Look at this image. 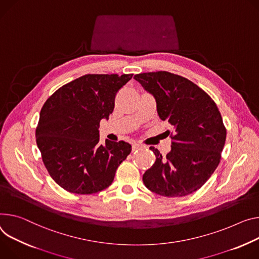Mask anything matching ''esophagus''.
Here are the masks:
<instances>
[{"mask_svg":"<svg viewBox=\"0 0 259 259\" xmlns=\"http://www.w3.org/2000/svg\"><path fill=\"white\" fill-rule=\"evenodd\" d=\"M142 147H143V146L140 145V144H138V143H133V144H132L133 151H134V150H137V149H139V148H142Z\"/></svg>","mask_w":259,"mask_h":259,"instance_id":"34e87169","label":"esophagus"}]
</instances>
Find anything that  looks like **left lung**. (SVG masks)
<instances>
[{
    "label": "left lung",
    "mask_w": 259,
    "mask_h": 259,
    "mask_svg": "<svg viewBox=\"0 0 259 259\" xmlns=\"http://www.w3.org/2000/svg\"><path fill=\"white\" fill-rule=\"evenodd\" d=\"M156 99L157 112L167 121L171 151L156 156L143 181L149 190L165 197H182L200 189L213 175L221 160L226 128L221 113L207 94L183 76L157 71L134 75Z\"/></svg>",
    "instance_id": "1"
}]
</instances>
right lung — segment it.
I'll return each instance as SVG.
<instances>
[{
	"instance_id": "1",
	"label": "right lung",
	"mask_w": 259,
	"mask_h": 259,
	"mask_svg": "<svg viewBox=\"0 0 259 259\" xmlns=\"http://www.w3.org/2000/svg\"><path fill=\"white\" fill-rule=\"evenodd\" d=\"M133 74H85L45 101L36 127V143L53 180L68 192L93 194L112 183L131 153L128 143H99V126L114 108L116 93Z\"/></svg>"
}]
</instances>
